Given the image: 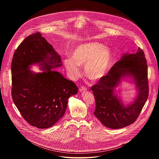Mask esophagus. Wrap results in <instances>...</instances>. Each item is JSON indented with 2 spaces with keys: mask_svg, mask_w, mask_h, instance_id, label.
Returning <instances> with one entry per match:
<instances>
[{
  "mask_svg": "<svg viewBox=\"0 0 159 159\" xmlns=\"http://www.w3.org/2000/svg\"><path fill=\"white\" fill-rule=\"evenodd\" d=\"M87 90V89L84 87V86H82L80 89H79V91L80 92H84V91H86Z\"/></svg>",
  "mask_w": 159,
  "mask_h": 159,
  "instance_id": "1",
  "label": "esophagus"
}]
</instances>
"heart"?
Masks as SVG:
<instances>
[{
  "mask_svg": "<svg viewBox=\"0 0 159 159\" xmlns=\"http://www.w3.org/2000/svg\"><path fill=\"white\" fill-rule=\"evenodd\" d=\"M66 59L64 65L70 77L76 79L81 75L80 67H84L85 75L92 81L97 82L107 74L112 61L109 48L98 42H89L76 47Z\"/></svg>",
  "mask_w": 159,
  "mask_h": 159,
  "instance_id": "1",
  "label": "heart"
}]
</instances>
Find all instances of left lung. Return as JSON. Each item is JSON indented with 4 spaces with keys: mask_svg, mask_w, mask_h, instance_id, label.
I'll return each mask as SVG.
<instances>
[{
    "mask_svg": "<svg viewBox=\"0 0 159 159\" xmlns=\"http://www.w3.org/2000/svg\"><path fill=\"white\" fill-rule=\"evenodd\" d=\"M125 78H131L138 91L136 98L125 105L115 93V88ZM148 68L143 51L124 53L108 73L91 87L95 99V116L103 125L122 128L134 123L148 97Z\"/></svg>",
    "mask_w": 159,
    "mask_h": 159,
    "instance_id": "obj_1",
    "label": "left lung"
}]
</instances>
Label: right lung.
I'll return each mask as SVG.
<instances>
[{
	"label": "right lung",
	"mask_w": 159,
	"mask_h": 159,
	"mask_svg": "<svg viewBox=\"0 0 159 159\" xmlns=\"http://www.w3.org/2000/svg\"><path fill=\"white\" fill-rule=\"evenodd\" d=\"M37 63L43 70L33 73L30 66ZM60 55L39 32L25 38L17 48L11 65L12 97L23 118L38 128H50L66 112L68 99L78 88L58 71Z\"/></svg>",
	"instance_id": "obj_1"
}]
</instances>
